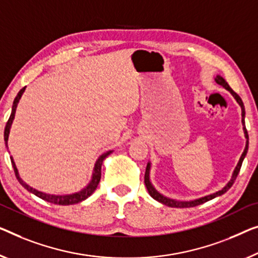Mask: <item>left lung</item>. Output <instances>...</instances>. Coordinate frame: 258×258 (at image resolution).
Returning <instances> with one entry per match:
<instances>
[{"label": "left lung", "mask_w": 258, "mask_h": 258, "mask_svg": "<svg viewBox=\"0 0 258 258\" xmlns=\"http://www.w3.org/2000/svg\"><path fill=\"white\" fill-rule=\"evenodd\" d=\"M215 82H217L218 84H220V86L225 87L226 89H227L228 91H230V94H232L234 97H235V99L237 101V103H239L241 109H242V122H243V130H244V134H245V138H247V145H245V148H244V152L242 153L241 155V159L239 161V163H237V166L235 168V170H234L233 172V176H232V179L229 180L227 185H226L224 189L215 192V194L213 195H210V196H206V197H203V198H199V199H196V201H192V202H177V201H174V199H170V198H167L164 197V196L160 195L159 192H157L155 189H154V186L152 185L151 180H149V169H151V163L147 164V167H146V172H145V185L146 187H147V190L149 192V195L152 196V197L155 199V201L160 202L164 204V205L167 206H170V207H194V206H198L201 205V204H204L206 202L211 201V199H213L215 197H218V196H221L224 195L226 191H228L230 187H232V185L234 184V182H235V179L237 177V175H239L240 172V169H241V166H242V162H243L244 160V156L247 155V152H248V145H249V136H248V132H247V128H245V124H244V114H245V111H244V105H243V102H242V99L239 95L236 94L235 91H234L232 88H230L228 86V83L226 82L224 78H221V76H217L215 78Z\"/></svg>", "instance_id": "8db88e82"}]
</instances>
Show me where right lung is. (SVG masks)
I'll return each instance as SVG.
<instances>
[{"instance_id":"1","label":"right lung","mask_w":258,"mask_h":258,"mask_svg":"<svg viewBox=\"0 0 258 258\" xmlns=\"http://www.w3.org/2000/svg\"><path fill=\"white\" fill-rule=\"evenodd\" d=\"M25 90V87L23 88V89L19 90V92L16 96V98H15L14 101V104H13V110H11V114L9 119H8L7 121V125H6V128H5V141H6V145L8 147V137H9V132H10V127H11V124H13V120H14V117H15V112H16V107L17 104L19 102V99L22 97V94L24 92ZM111 151L110 152H106L103 154V155L99 156V159L97 160V162L95 164V168H94V174H92V179L91 182L88 184L87 187H84L83 190H81L80 192H76V194H73V195H67V196H53V195H46L44 192H40L36 189H33V187L29 186L28 184L23 182V179L19 177L18 175V170L16 166H15V162L13 160V157H10L11 160V164H13L14 167V171H15V175H16V178L18 179V182L21 183L22 186H24L26 190L32 192L33 195H36L37 197H39L41 199H44V201L48 202V203H52V204H56V205H73V204H78L80 202L84 201V199H87L89 196H91L92 192H94L96 189H97L98 186V183L99 180H101V169H102V163H103V160L105 159L107 155H110Z\"/></svg>"}]
</instances>
